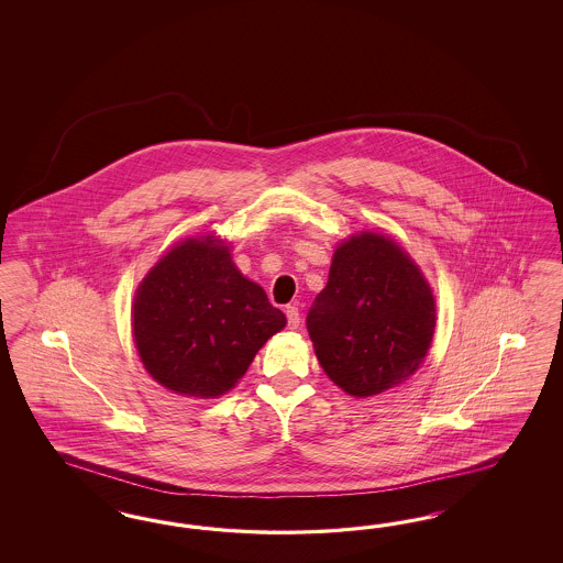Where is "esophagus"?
<instances>
[{"label": "esophagus", "instance_id": "1", "mask_svg": "<svg viewBox=\"0 0 563 563\" xmlns=\"http://www.w3.org/2000/svg\"><path fill=\"white\" fill-rule=\"evenodd\" d=\"M285 313H287V325L290 330H297L301 324V316H299V307L287 306L285 307Z\"/></svg>", "mask_w": 563, "mask_h": 563}]
</instances>
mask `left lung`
<instances>
[{
    "label": "left lung",
    "mask_w": 563,
    "mask_h": 563,
    "mask_svg": "<svg viewBox=\"0 0 563 563\" xmlns=\"http://www.w3.org/2000/svg\"><path fill=\"white\" fill-rule=\"evenodd\" d=\"M435 299L419 266L394 241L358 233L332 257L307 332L325 375L357 398L390 390L423 363Z\"/></svg>",
    "instance_id": "1"
}]
</instances>
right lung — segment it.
I'll return each instance as SVG.
<instances>
[{
  "label": "right lung",
  "instance_id": "obj_1",
  "mask_svg": "<svg viewBox=\"0 0 563 563\" xmlns=\"http://www.w3.org/2000/svg\"><path fill=\"white\" fill-rule=\"evenodd\" d=\"M132 318L146 372L194 398L229 393L287 324L214 235L186 239L161 257L137 287Z\"/></svg>",
  "mask_w": 563,
  "mask_h": 563
}]
</instances>
